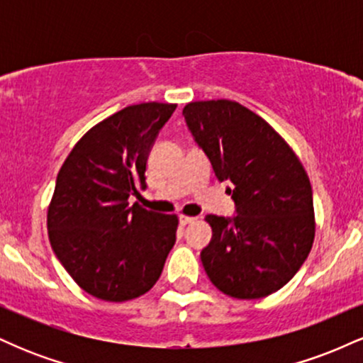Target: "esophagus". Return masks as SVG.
<instances>
[{
  "label": "esophagus",
  "instance_id": "obj_1",
  "mask_svg": "<svg viewBox=\"0 0 363 363\" xmlns=\"http://www.w3.org/2000/svg\"><path fill=\"white\" fill-rule=\"evenodd\" d=\"M194 220H196L194 216H186V215H181V216H179V222H181L182 227H184V225H187V223H193Z\"/></svg>",
  "mask_w": 363,
  "mask_h": 363
}]
</instances>
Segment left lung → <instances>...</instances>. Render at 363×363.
Here are the masks:
<instances>
[{
  "label": "left lung",
  "instance_id": "1",
  "mask_svg": "<svg viewBox=\"0 0 363 363\" xmlns=\"http://www.w3.org/2000/svg\"><path fill=\"white\" fill-rule=\"evenodd\" d=\"M218 181H230L237 215H206L213 237L201 251L211 283L242 301L286 285L309 256L315 234L306 169L264 119L239 102L198 101L182 109Z\"/></svg>",
  "mask_w": 363,
  "mask_h": 363
}]
</instances>
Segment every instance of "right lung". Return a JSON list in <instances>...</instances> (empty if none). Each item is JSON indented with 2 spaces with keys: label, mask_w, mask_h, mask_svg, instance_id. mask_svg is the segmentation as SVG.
I'll list each match as a JSON object with an SVG mask.
<instances>
[{
  "label": "right lung",
  "mask_w": 363,
  "mask_h": 363,
  "mask_svg": "<svg viewBox=\"0 0 363 363\" xmlns=\"http://www.w3.org/2000/svg\"><path fill=\"white\" fill-rule=\"evenodd\" d=\"M176 107H124L89 129L57 174L48 208L52 251L77 285L101 301L147 294L176 244L177 215L128 203L136 187H147L148 153Z\"/></svg>",
  "instance_id": "obj_1"
}]
</instances>
